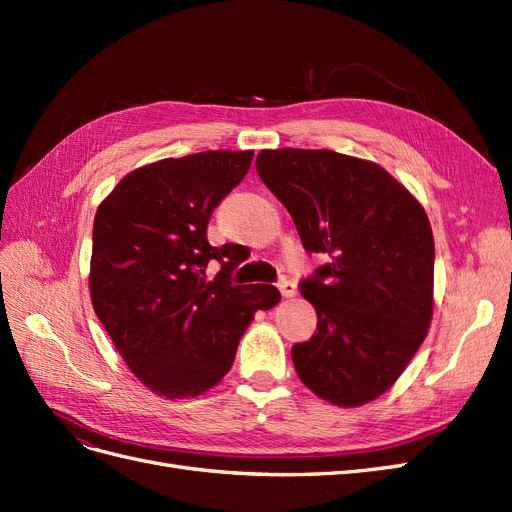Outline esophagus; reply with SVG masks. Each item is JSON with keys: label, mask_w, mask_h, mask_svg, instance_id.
Segmentation results:
<instances>
[{"label": "esophagus", "mask_w": 512, "mask_h": 512, "mask_svg": "<svg viewBox=\"0 0 512 512\" xmlns=\"http://www.w3.org/2000/svg\"><path fill=\"white\" fill-rule=\"evenodd\" d=\"M277 288H280V292L284 294L286 299H290V297H294V294H297V284L290 282V280H282L280 284H277Z\"/></svg>", "instance_id": "1"}]
</instances>
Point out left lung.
I'll return each instance as SVG.
<instances>
[{"mask_svg":"<svg viewBox=\"0 0 512 512\" xmlns=\"http://www.w3.org/2000/svg\"><path fill=\"white\" fill-rule=\"evenodd\" d=\"M256 170L288 209L309 254L316 307L292 346L301 382L354 408L389 391L421 348L433 314V235L421 203L374 162L331 149H262Z\"/></svg>","mask_w":512,"mask_h":512,"instance_id":"1","label":"left lung"}]
</instances>
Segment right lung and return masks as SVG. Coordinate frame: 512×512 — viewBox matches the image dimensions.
<instances>
[{"label":"right lung","instance_id":"add662e5","mask_svg":"<svg viewBox=\"0 0 512 512\" xmlns=\"http://www.w3.org/2000/svg\"><path fill=\"white\" fill-rule=\"evenodd\" d=\"M254 151H203L132 170L98 207L89 292L94 312L134 376L162 397L218 384L271 284L232 286L241 247L207 241L213 209L250 170ZM221 265L213 281L206 269Z\"/></svg>","mask_w":512,"mask_h":512}]
</instances>
